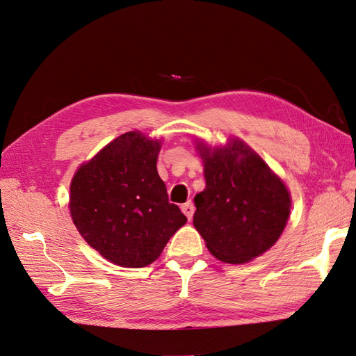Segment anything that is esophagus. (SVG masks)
Wrapping results in <instances>:
<instances>
[{
  "label": "esophagus",
  "instance_id": "esophagus-1",
  "mask_svg": "<svg viewBox=\"0 0 356 356\" xmlns=\"http://www.w3.org/2000/svg\"><path fill=\"white\" fill-rule=\"evenodd\" d=\"M181 211L184 212V215H186V217H187L188 220H191V218H193V213H195V207H193L191 202H187V203L182 204Z\"/></svg>",
  "mask_w": 356,
  "mask_h": 356
}]
</instances>
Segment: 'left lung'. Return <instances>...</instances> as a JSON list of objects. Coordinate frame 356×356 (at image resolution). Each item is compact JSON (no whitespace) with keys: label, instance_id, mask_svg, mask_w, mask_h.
Instances as JSON below:
<instances>
[{"label":"left lung","instance_id":"8db88e82","mask_svg":"<svg viewBox=\"0 0 356 356\" xmlns=\"http://www.w3.org/2000/svg\"><path fill=\"white\" fill-rule=\"evenodd\" d=\"M207 187L195 197L193 224L213 257L245 263L272 248L288 221L291 199L284 182L250 147L199 145Z\"/></svg>","mask_w":356,"mask_h":356}]
</instances>
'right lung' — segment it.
<instances>
[{"label": "right lung", "instance_id": "1", "mask_svg": "<svg viewBox=\"0 0 356 356\" xmlns=\"http://www.w3.org/2000/svg\"><path fill=\"white\" fill-rule=\"evenodd\" d=\"M160 143L127 132L83 165L71 182L70 211L92 248L122 267L157 260L187 217L169 203L157 174Z\"/></svg>", "mask_w": 356, "mask_h": 356}]
</instances>
